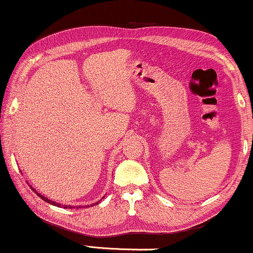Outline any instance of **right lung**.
<instances>
[{"label":"right lung","mask_w":253,"mask_h":253,"mask_svg":"<svg viewBox=\"0 0 253 253\" xmlns=\"http://www.w3.org/2000/svg\"><path fill=\"white\" fill-rule=\"evenodd\" d=\"M31 188H32V186H31ZM32 190H33V191L34 192H36L37 193V195L38 196H39L40 197V198L41 199H42V200H44V202H46V203H49V204H51V205H54V206H58V207H61V204H57V203H55V202H51V200L50 199H48V198H46V197H43L42 195H40V193L39 192H37L36 191V190H34L33 188H32ZM99 203V202H98ZM98 203H95L96 204V205H98ZM95 204H92V205H95ZM62 207H64V209H74V207H72V206H65V205H62ZM86 207V206H85Z\"/></svg>","instance_id":"right-lung-1"}]
</instances>
